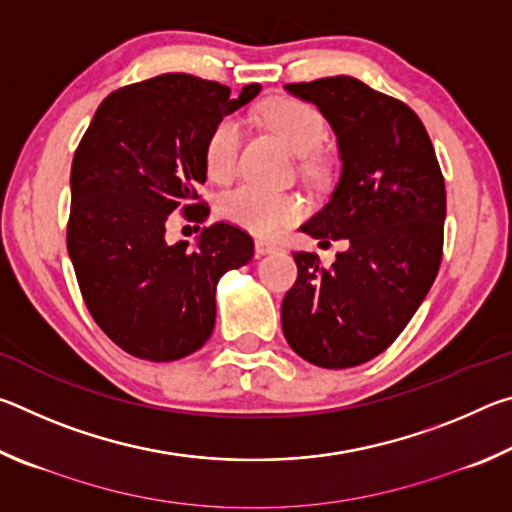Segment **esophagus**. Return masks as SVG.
<instances>
[{
	"label": "esophagus",
	"instance_id": "1",
	"mask_svg": "<svg viewBox=\"0 0 512 512\" xmlns=\"http://www.w3.org/2000/svg\"><path fill=\"white\" fill-rule=\"evenodd\" d=\"M255 253H257V255H273V253H282V248L271 244V241L257 239V241H255Z\"/></svg>",
	"mask_w": 512,
	"mask_h": 512
}]
</instances>
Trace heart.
Segmentation results:
<instances>
[{"label": "heart", "mask_w": 512, "mask_h": 512, "mask_svg": "<svg viewBox=\"0 0 512 512\" xmlns=\"http://www.w3.org/2000/svg\"><path fill=\"white\" fill-rule=\"evenodd\" d=\"M264 119L271 131L287 144L298 158H309L325 142V121L316 108L296 99H273L266 103ZM241 149V124L237 117H225L214 126L205 146V167L210 178H232L237 169ZM305 205L293 194L268 192L264 187L241 185L225 194L219 203V214L225 221L255 235L271 237L287 225L296 223Z\"/></svg>", "instance_id": "b5f03b06"}]
</instances>
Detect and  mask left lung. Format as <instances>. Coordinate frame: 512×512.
<instances>
[{
  "label": "left lung",
  "mask_w": 512,
  "mask_h": 512,
  "mask_svg": "<svg viewBox=\"0 0 512 512\" xmlns=\"http://www.w3.org/2000/svg\"><path fill=\"white\" fill-rule=\"evenodd\" d=\"M284 88L327 119L341 162L329 203L300 230L348 239L329 268L316 253H293L298 280L282 302L284 339L314 366H361L400 336L436 280L445 180L406 103L352 76Z\"/></svg>",
  "instance_id": "1"
}]
</instances>
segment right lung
I'll return each instance as SVG.
<instances>
[{"mask_svg": "<svg viewBox=\"0 0 512 512\" xmlns=\"http://www.w3.org/2000/svg\"><path fill=\"white\" fill-rule=\"evenodd\" d=\"M262 85L232 97L192 74H160L103 99L74 153L67 250L92 318L121 350L176 361L203 348L216 320V284L246 266L255 244L230 223L203 228L196 244L164 239L171 212L205 221L196 189L205 146L223 117Z\"/></svg>", "mask_w": 512, "mask_h": 512, "instance_id": "right-lung-1", "label": "right lung"}]
</instances>
